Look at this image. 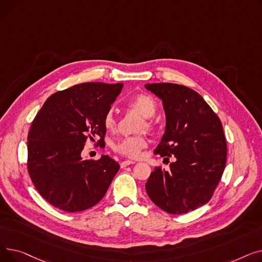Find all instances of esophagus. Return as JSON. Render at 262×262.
<instances>
[{
	"label": "esophagus",
	"mask_w": 262,
	"mask_h": 262,
	"mask_svg": "<svg viewBox=\"0 0 262 262\" xmlns=\"http://www.w3.org/2000/svg\"><path fill=\"white\" fill-rule=\"evenodd\" d=\"M134 163H135V161H133V160H125V161L121 162V168H125V167L129 166V164H134Z\"/></svg>",
	"instance_id": "esophagus-1"
}]
</instances>
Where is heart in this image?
I'll use <instances>...</instances> for the list:
<instances>
[{
	"instance_id": "obj_1",
	"label": "heart",
	"mask_w": 262,
	"mask_h": 262,
	"mask_svg": "<svg viewBox=\"0 0 262 262\" xmlns=\"http://www.w3.org/2000/svg\"><path fill=\"white\" fill-rule=\"evenodd\" d=\"M128 106L130 109L135 110L136 113H138L140 116H142L145 119L153 118L157 112V106L152 96L144 93L136 95L135 98H133L129 101ZM116 124L117 122L113 113L112 112L107 113L104 117L105 128L107 130H113L116 127ZM144 125H145V128H148V129L152 128V125H150V123L147 120L144 122ZM145 145H146V140L145 138H143V137H128V138H124L120 140L115 145V149L118 153L124 156L136 158L140 155L141 149Z\"/></svg>"
}]
</instances>
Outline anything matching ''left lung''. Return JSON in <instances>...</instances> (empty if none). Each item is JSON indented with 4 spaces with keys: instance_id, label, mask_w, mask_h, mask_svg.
Listing matches in <instances>:
<instances>
[{
    "instance_id": "8db88e82",
    "label": "left lung",
    "mask_w": 262,
    "mask_h": 262,
    "mask_svg": "<svg viewBox=\"0 0 262 262\" xmlns=\"http://www.w3.org/2000/svg\"><path fill=\"white\" fill-rule=\"evenodd\" d=\"M162 102L166 129L154 153L169 160L170 170L156 167L145 184L148 198L159 208L182 214L207 204L226 164L222 123L202 96L171 82L146 84Z\"/></svg>"
}]
</instances>
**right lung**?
Masks as SVG:
<instances>
[{"label": "right lung", "mask_w": 262, "mask_h": 262, "mask_svg": "<svg viewBox=\"0 0 262 262\" xmlns=\"http://www.w3.org/2000/svg\"><path fill=\"white\" fill-rule=\"evenodd\" d=\"M123 84L84 82L52 94L27 137V168L40 195L67 212L91 208L105 195L119 163L107 155L82 157L87 140L106 134L104 117Z\"/></svg>", "instance_id": "1"}]
</instances>
